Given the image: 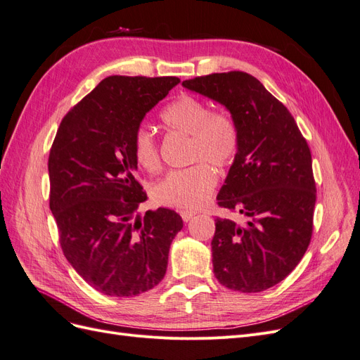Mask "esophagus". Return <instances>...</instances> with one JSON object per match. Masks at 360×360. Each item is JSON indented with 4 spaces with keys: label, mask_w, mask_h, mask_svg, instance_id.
<instances>
[{
    "label": "esophagus",
    "mask_w": 360,
    "mask_h": 360,
    "mask_svg": "<svg viewBox=\"0 0 360 360\" xmlns=\"http://www.w3.org/2000/svg\"><path fill=\"white\" fill-rule=\"evenodd\" d=\"M180 214H181V219L184 221V222H189L192 217L195 216V212H189V210H181L180 212Z\"/></svg>",
    "instance_id": "34e87169"
}]
</instances>
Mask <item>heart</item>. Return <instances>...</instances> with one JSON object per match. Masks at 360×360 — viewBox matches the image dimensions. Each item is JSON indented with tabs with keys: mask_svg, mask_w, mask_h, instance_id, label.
<instances>
[{
	"mask_svg": "<svg viewBox=\"0 0 360 360\" xmlns=\"http://www.w3.org/2000/svg\"><path fill=\"white\" fill-rule=\"evenodd\" d=\"M162 123L171 132L191 135L189 160L201 162L169 171L153 188V200L167 207L193 210L204 204L216 186V172L209 165L224 168L234 160L238 148V134L234 120L222 111H212L202 99L180 94L160 114ZM135 160L146 171L160 167L159 143L153 130L141 124L132 138Z\"/></svg>",
	"mask_w": 360,
	"mask_h": 360,
	"instance_id": "obj_1",
	"label": "heart"
}]
</instances>
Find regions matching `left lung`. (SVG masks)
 Instances as JSON below:
<instances>
[{"label": "left lung", "instance_id": "obj_1", "mask_svg": "<svg viewBox=\"0 0 360 360\" xmlns=\"http://www.w3.org/2000/svg\"><path fill=\"white\" fill-rule=\"evenodd\" d=\"M183 86L224 105L238 134L216 200L245 222L216 219L214 276L234 291H264L291 274L311 242L317 191L308 143L287 108L252 75L212 73Z\"/></svg>", "mask_w": 360, "mask_h": 360}]
</instances>
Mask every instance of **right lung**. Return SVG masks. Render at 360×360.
<instances>
[{
    "label": "right lung",
    "instance_id": "add662e5",
    "mask_svg": "<svg viewBox=\"0 0 360 360\" xmlns=\"http://www.w3.org/2000/svg\"><path fill=\"white\" fill-rule=\"evenodd\" d=\"M180 82L176 76H108L64 115L51 147L49 207L64 257L106 296L132 297L165 276L183 228L169 209L136 213L147 200L136 180L135 129Z\"/></svg>",
    "mask_w": 360,
    "mask_h": 360
}]
</instances>
